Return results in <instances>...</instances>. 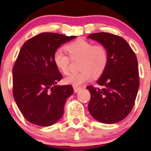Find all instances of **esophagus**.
<instances>
[{
	"label": "esophagus",
	"instance_id": "1",
	"mask_svg": "<svg viewBox=\"0 0 151 151\" xmlns=\"http://www.w3.org/2000/svg\"><path fill=\"white\" fill-rule=\"evenodd\" d=\"M73 89H74L75 93H78L80 90L81 89V87H73Z\"/></svg>",
	"mask_w": 151,
	"mask_h": 151
}]
</instances>
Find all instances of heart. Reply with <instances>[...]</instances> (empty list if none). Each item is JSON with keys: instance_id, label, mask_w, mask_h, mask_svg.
<instances>
[{"instance_id": "1", "label": "heart", "mask_w": 151, "mask_h": 151, "mask_svg": "<svg viewBox=\"0 0 151 151\" xmlns=\"http://www.w3.org/2000/svg\"><path fill=\"white\" fill-rule=\"evenodd\" d=\"M71 58H81L79 73H71L64 78V82L73 87H79L90 81L94 76H99L104 73L108 62L107 50L102 45H94L91 41L79 38L65 47ZM52 61L60 72L67 74L69 72L70 57L64 50L58 49L52 56Z\"/></svg>"}]
</instances>
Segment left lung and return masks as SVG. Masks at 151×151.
Segmentation results:
<instances>
[{"instance_id": "obj_1", "label": "left lung", "mask_w": 151, "mask_h": 151, "mask_svg": "<svg viewBox=\"0 0 151 151\" xmlns=\"http://www.w3.org/2000/svg\"><path fill=\"white\" fill-rule=\"evenodd\" d=\"M107 50L108 62L97 81L102 88L87 86L88 110L95 119L105 124L123 120L134 106L139 87L138 61L134 52L122 37L107 32L89 35Z\"/></svg>"}]
</instances>
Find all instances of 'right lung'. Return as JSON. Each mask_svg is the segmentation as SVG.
I'll use <instances>...</instances> for the list:
<instances>
[{
  "instance_id": "1",
  "label": "right lung",
  "mask_w": 151,
  "mask_h": 151,
  "mask_svg": "<svg viewBox=\"0 0 151 151\" xmlns=\"http://www.w3.org/2000/svg\"><path fill=\"white\" fill-rule=\"evenodd\" d=\"M76 36L43 32L26 41L12 68L13 96L24 117L42 127L62 117L66 100L73 93L71 85H57L62 75L52 61L62 44Z\"/></svg>"
}]
</instances>
